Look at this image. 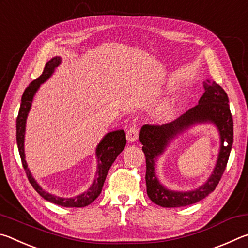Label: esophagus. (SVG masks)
Returning <instances> with one entry per match:
<instances>
[{"mask_svg": "<svg viewBox=\"0 0 248 248\" xmlns=\"http://www.w3.org/2000/svg\"><path fill=\"white\" fill-rule=\"evenodd\" d=\"M138 138H139V128L137 125H132L127 131V139L129 142H136Z\"/></svg>", "mask_w": 248, "mask_h": 248, "instance_id": "esophagus-1", "label": "esophagus"}]
</instances>
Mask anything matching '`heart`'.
Here are the masks:
<instances>
[{"label": "heart", "mask_w": 248, "mask_h": 248, "mask_svg": "<svg viewBox=\"0 0 248 248\" xmlns=\"http://www.w3.org/2000/svg\"><path fill=\"white\" fill-rule=\"evenodd\" d=\"M170 112H171L170 108L165 106V107H162L161 109H159L158 115H159V117H161V118H167V117L170 116Z\"/></svg>", "instance_id": "b5f03b06"}]
</instances>
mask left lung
<instances>
[{
    "mask_svg": "<svg viewBox=\"0 0 248 248\" xmlns=\"http://www.w3.org/2000/svg\"><path fill=\"white\" fill-rule=\"evenodd\" d=\"M204 93L198 105L170 124L162 125L144 124L140 131L142 151L146 163V192L149 198L161 207H185L205 198L216 189L228 164L233 144V118L229 106V97L216 82H203ZM213 123L220 133V152L215 170L202 186L189 192H174L165 188L155 175V162L177 134L197 123Z\"/></svg>",
    "mask_w": 248,
    "mask_h": 248,
    "instance_id": "obj_1",
    "label": "left lung"
}]
</instances>
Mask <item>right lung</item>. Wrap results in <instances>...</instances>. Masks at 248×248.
<instances>
[{
	"label": "right lung",
	"mask_w": 248,
	"mask_h": 248,
	"mask_svg": "<svg viewBox=\"0 0 248 248\" xmlns=\"http://www.w3.org/2000/svg\"><path fill=\"white\" fill-rule=\"evenodd\" d=\"M60 63V57L52 58L51 60L48 61L47 64H46L43 74H41L38 78L33 79V81L26 87V90H25L22 96V103H20L17 119H16V140H17V146L20 159H22L23 163V167L25 171H26L29 183L31 184L33 189L38 192L44 199L50 201V202L52 203L68 208H83L93 202V201L99 196L100 192H102L108 170L112 165V163L115 162L117 156L123 152L125 143H127V140H125V133L124 130H117V131L109 132L103 138V140L99 142L97 148H96V157H97L98 164L95 179L89 189L81 195L73 197V198H61V197L54 196L49 194L47 191H45L43 188L37 184L35 178H33L31 174V170H28L26 161H25L24 140L25 129H26V119L28 112L31 110L32 98L33 96H35L36 92L38 91L40 84H43L51 77L52 73L54 72V69H56Z\"/></svg>",
	"instance_id": "right-lung-1"
}]
</instances>
